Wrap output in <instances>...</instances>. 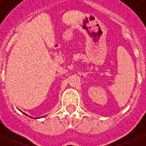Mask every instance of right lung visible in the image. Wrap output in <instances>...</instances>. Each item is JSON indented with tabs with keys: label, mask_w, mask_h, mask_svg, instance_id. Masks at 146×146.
Listing matches in <instances>:
<instances>
[{
	"label": "right lung",
	"mask_w": 146,
	"mask_h": 146,
	"mask_svg": "<svg viewBox=\"0 0 146 146\" xmlns=\"http://www.w3.org/2000/svg\"><path fill=\"white\" fill-rule=\"evenodd\" d=\"M24 113V115H27V114H26V113ZM31 118H32V117H31Z\"/></svg>",
	"instance_id": "add662e5"
}]
</instances>
